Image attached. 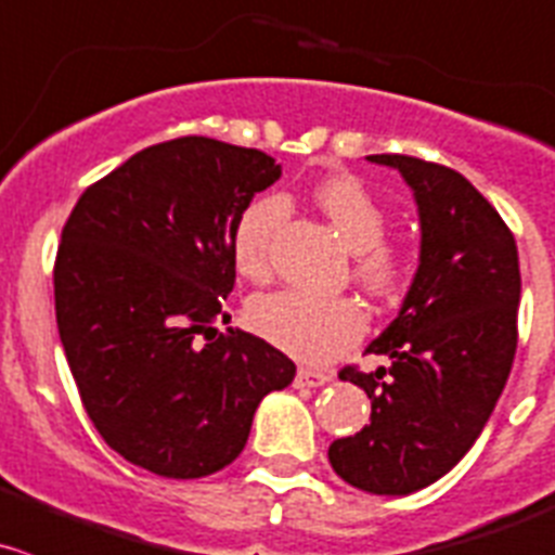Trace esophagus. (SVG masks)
<instances>
[{
    "label": "esophagus",
    "mask_w": 555,
    "mask_h": 555,
    "mask_svg": "<svg viewBox=\"0 0 555 555\" xmlns=\"http://www.w3.org/2000/svg\"><path fill=\"white\" fill-rule=\"evenodd\" d=\"M327 382H331V374H325V371L298 369V374H295V387H322Z\"/></svg>",
    "instance_id": "esophagus-1"
}]
</instances>
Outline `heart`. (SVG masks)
Instances as JSON below:
<instances>
[{
  "label": "heart",
  "instance_id": "1",
  "mask_svg": "<svg viewBox=\"0 0 555 555\" xmlns=\"http://www.w3.org/2000/svg\"><path fill=\"white\" fill-rule=\"evenodd\" d=\"M314 203L354 255V282L376 300L398 298L409 279L406 260L385 244L387 217L363 181L347 173L331 176L314 186ZM284 214L282 197H260L241 214L233 228V260L241 276L266 282L273 235ZM249 322L266 341L304 363H327L365 331V317L352 298H317L298 289L257 295L249 304Z\"/></svg>",
  "mask_w": 555,
  "mask_h": 555
}]
</instances>
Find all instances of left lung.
Segmentation results:
<instances>
[{
	"instance_id": "left-lung-1",
	"label": "left lung",
	"mask_w": 555,
	"mask_h": 555,
	"mask_svg": "<svg viewBox=\"0 0 555 555\" xmlns=\"http://www.w3.org/2000/svg\"><path fill=\"white\" fill-rule=\"evenodd\" d=\"M396 168L421 217V266L396 320L365 347L390 365L341 369L363 387L371 423L327 450L333 472L376 496H406L448 475L486 428L518 347V246L461 173L403 154Z\"/></svg>"
}]
</instances>
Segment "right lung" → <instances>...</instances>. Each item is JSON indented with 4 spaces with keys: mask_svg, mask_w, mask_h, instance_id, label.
I'll return each mask as SVG.
<instances>
[{
    "mask_svg": "<svg viewBox=\"0 0 555 555\" xmlns=\"http://www.w3.org/2000/svg\"><path fill=\"white\" fill-rule=\"evenodd\" d=\"M282 165L214 138L157 143L91 184L62 230L56 325L80 401L129 464L195 480L233 464L262 398L295 363L219 333L235 284L233 228Z\"/></svg>",
    "mask_w": 555,
    "mask_h": 555,
    "instance_id": "add662e5",
    "label": "right lung"
}]
</instances>
